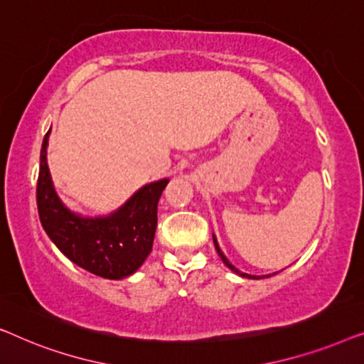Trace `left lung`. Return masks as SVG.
Returning a JSON list of instances; mask_svg holds the SVG:
<instances>
[{
    "mask_svg": "<svg viewBox=\"0 0 364 364\" xmlns=\"http://www.w3.org/2000/svg\"><path fill=\"white\" fill-rule=\"evenodd\" d=\"M212 238H213V245H215V250H217V253H218V255H220V258H222V262H223V263H225V265H227L228 268H230V270H232V272H235V273H237V275H240L242 278H250V280H260V278L270 277V275H262V277H258V275H248V273H243V272H240V270H238V268H235V267H233V265H232V263H230V262H228V258H227L225 255H223V252L220 250V247H218L217 237H215V235H212Z\"/></svg>",
    "mask_w": 364,
    "mask_h": 364,
    "instance_id": "1",
    "label": "left lung"
}]
</instances>
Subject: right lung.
Segmentation results:
<instances>
[{
    "instance_id": "add662e5",
    "label": "right lung",
    "mask_w": 364,
    "mask_h": 364,
    "mask_svg": "<svg viewBox=\"0 0 364 364\" xmlns=\"http://www.w3.org/2000/svg\"><path fill=\"white\" fill-rule=\"evenodd\" d=\"M44 136L38 176V213L44 232L73 263L107 280H122L139 270L152 252L157 203L168 178L146 183L109 215L84 217L64 205L48 167Z\"/></svg>"
}]
</instances>
